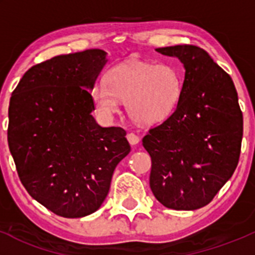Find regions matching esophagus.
Segmentation results:
<instances>
[{"mask_svg":"<svg viewBox=\"0 0 255 255\" xmlns=\"http://www.w3.org/2000/svg\"><path fill=\"white\" fill-rule=\"evenodd\" d=\"M127 139H128V142H129L130 145H137L140 140L139 137H138L137 134H134V133H128Z\"/></svg>","mask_w":255,"mask_h":255,"instance_id":"esophagus-1","label":"esophagus"}]
</instances>
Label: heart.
Wrapping results in <instances>:
<instances>
[{"label":"heart","mask_w":255,"mask_h":255,"mask_svg":"<svg viewBox=\"0 0 255 255\" xmlns=\"http://www.w3.org/2000/svg\"><path fill=\"white\" fill-rule=\"evenodd\" d=\"M182 89V74L173 64L134 60L112 66L106 74V82L92 86L91 101L104 118H111L120 110V101H126L132 121L154 126L173 115Z\"/></svg>","instance_id":"obj_1"}]
</instances>
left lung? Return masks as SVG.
Segmentation results:
<instances>
[{
	"instance_id": "1",
	"label": "left lung",
	"mask_w": 255,
	"mask_h": 255,
	"mask_svg": "<svg viewBox=\"0 0 255 255\" xmlns=\"http://www.w3.org/2000/svg\"><path fill=\"white\" fill-rule=\"evenodd\" d=\"M185 69L179 106L149 129L143 146L151 158L149 185L168 208L197 210L212 201L235 173L243 137V115L231 76L204 49H155Z\"/></svg>"
}]
</instances>
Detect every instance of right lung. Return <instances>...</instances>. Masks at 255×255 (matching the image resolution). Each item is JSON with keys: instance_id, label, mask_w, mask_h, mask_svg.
<instances>
[{"instance_id": "obj_1", "label": "right lung", "mask_w": 255, "mask_h": 255, "mask_svg": "<svg viewBox=\"0 0 255 255\" xmlns=\"http://www.w3.org/2000/svg\"><path fill=\"white\" fill-rule=\"evenodd\" d=\"M106 63L101 49L54 56L32 66L9 100L7 138L18 176L61 217L96 212L130 151L125 129L101 127L92 116L91 89Z\"/></svg>"}]
</instances>
